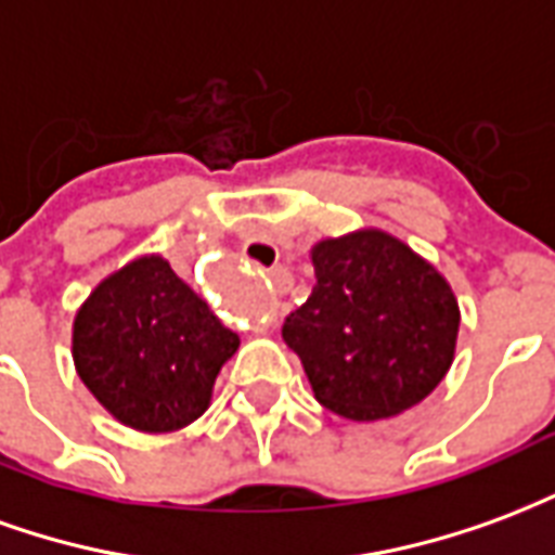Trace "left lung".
Here are the masks:
<instances>
[{
	"mask_svg": "<svg viewBox=\"0 0 555 555\" xmlns=\"http://www.w3.org/2000/svg\"><path fill=\"white\" fill-rule=\"evenodd\" d=\"M312 297L282 326L314 398L353 422L416 408L449 374L461 306L428 258L384 229L312 246Z\"/></svg>",
	"mask_w": 555,
	"mask_h": 555,
	"instance_id": "obj_1",
	"label": "left lung"
}]
</instances>
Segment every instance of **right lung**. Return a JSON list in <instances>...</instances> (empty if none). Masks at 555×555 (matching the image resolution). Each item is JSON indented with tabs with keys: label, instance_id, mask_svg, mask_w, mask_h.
Segmentation results:
<instances>
[{
	"label": "right lung",
	"instance_id": "add662e5",
	"mask_svg": "<svg viewBox=\"0 0 555 555\" xmlns=\"http://www.w3.org/2000/svg\"><path fill=\"white\" fill-rule=\"evenodd\" d=\"M237 348V333L157 253L101 279L70 326L79 380L109 416L145 434L181 430L202 416Z\"/></svg>",
	"mask_w": 555,
	"mask_h": 555
}]
</instances>
